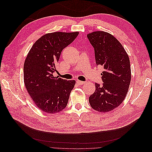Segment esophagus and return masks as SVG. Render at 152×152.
I'll return each instance as SVG.
<instances>
[{
	"mask_svg": "<svg viewBox=\"0 0 152 152\" xmlns=\"http://www.w3.org/2000/svg\"><path fill=\"white\" fill-rule=\"evenodd\" d=\"M77 83L79 85H83L84 84H85V82L81 80H77Z\"/></svg>",
	"mask_w": 152,
	"mask_h": 152,
	"instance_id": "obj_1",
	"label": "esophagus"
}]
</instances>
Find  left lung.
<instances>
[{
	"label": "left lung",
	"mask_w": 152,
	"mask_h": 152,
	"mask_svg": "<svg viewBox=\"0 0 152 152\" xmlns=\"http://www.w3.org/2000/svg\"><path fill=\"white\" fill-rule=\"evenodd\" d=\"M94 49L96 66H102L103 85L95 83L90 96L91 107L99 112H108L125 99L131 79L130 61L120 42L108 32L96 31L87 35Z\"/></svg>",
	"instance_id": "obj_1"
}]
</instances>
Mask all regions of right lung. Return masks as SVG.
<instances>
[{"instance_id":"1","label":"right lung","mask_w":152,"mask_h":152,"mask_svg":"<svg viewBox=\"0 0 152 152\" xmlns=\"http://www.w3.org/2000/svg\"><path fill=\"white\" fill-rule=\"evenodd\" d=\"M79 34L55 31L45 34L27 54L23 67L25 86L37 107L45 113H58L66 107L75 80L56 77L53 73L63 49Z\"/></svg>"}]
</instances>
